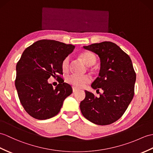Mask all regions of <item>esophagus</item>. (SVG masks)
I'll return each instance as SVG.
<instances>
[{
  "label": "esophagus",
  "instance_id": "34e87169",
  "mask_svg": "<svg viewBox=\"0 0 153 153\" xmlns=\"http://www.w3.org/2000/svg\"><path fill=\"white\" fill-rule=\"evenodd\" d=\"M78 91V89L77 88H75V87H73L72 88V91H73V93H76V91Z\"/></svg>",
  "mask_w": 153,
  "mask_h": 153
}]
</instances>
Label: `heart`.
I'll use <instances>...</instances> for the list:
<instances>
[{
  "label": "heart",
  "instance_id": "b5f03b06",
  "mask_svg": "<svg viewBox=\"0 0 153 153\" xmlns=\"http://www.w3.org/2000/svg\"><path fill=\"white\" fill-rule=\"evenodd\" d=\"M79 57L87 66H91L95 64L97 58L95 55L89 51H85L79 55ZM70 68V58H65L61 62V69L63 72H67ZM66 83L76 88H82L91 81V77L88 76L70 75L66 78Z\"/></svg>",
  "mask_w": 153,
  "mask_h": 153
}]
</instances>
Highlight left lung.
<instances>
[{"label": "left lung", "instance_id": "8db88e82", "mask_svg": "<svg viewBox=\"0 0 153 153\" xmlns=\"http://www.w3.org/2000/svg\"><path fill=\"white\" fill-rule=\"evenodd\" d=\"M83 48L95 53L100 59L99 76L92 83L94 89L104 93L100 97L85 91L80 103L83 115L98 125L117 121L125 113L134 95L136 74L130 56L111 42L93 44Z\"/></svg>", "mask_w": 153, "mask_h": 153}]
</instances>
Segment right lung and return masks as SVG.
I'll return each instance as SVG.
<instances>
[{"label": "right lung", "mask_w": 153, "mask_h": 153, "mask_svg": "<svg viewBox=\"0 0 153 153\" xmlns=\"http://www.w3.org/2000/svg\"><path fill=\"white\" fill-rule=\"evenodd\" d=\"M75 46L51 40H38L25 49L16 65L15 85L21 105L33 118L50 119L57 115L72 88L59 81L53 88L48 79H61V62Z\"/></svg>", "instance_id": "right-lung-1"}]
</instances>
